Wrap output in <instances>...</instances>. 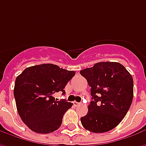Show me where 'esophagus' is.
<instances>
[{
	"mask_svg": "<svg viewBox=\"0 0 146 146\" xmlns=\"http://www.w3.org/2000/svg\"><path fill=\"white\" fill-rule=\"evenodd\" d=\"M73 105H74L75 106H80V105H81V103H80V102H73Z\"/></svg>",
	"mask_w": 146,
	"mask_h": 146,
	"instance_id": "34e87169",
	"label": "esophagus"
}]
</instances>
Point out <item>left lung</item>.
<instances>
[{
	"label": "left lung",
	"instance_id": "obj_1",
	"mask_svg": "<svg viewBox=\"0 0 146 146\" xmlns=\"http://www.w3.org/2000/svg\"><path fill=\"white\" fill-rule=\"evenodd\" d=\"M91 87L92 101L87 115L80 118L83 127L93 133L112 130L124 118L134 95L132 76L119 62H101L80 70Z\"/></svg>",
	"mask_w": 146,
	"mask_h": 146
}]
</instances>
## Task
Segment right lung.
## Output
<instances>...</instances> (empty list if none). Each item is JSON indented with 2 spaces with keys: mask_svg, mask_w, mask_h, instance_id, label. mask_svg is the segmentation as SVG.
I'll return each instance as SVG.
<instances>
[{
  "mask_svg": "<svg viewBox=\"0 0 146 146\" xmlns=\"http://www.w3.org/2000/svg\"><path fill=\"white\" fill-rule=\"evenodd\" d=\"M75 75L74 71L54 64L28 67L16 77L14 96L18 113L29 128L36 133L48 134L60 127L64 113L73 103L58 101L54 93L62 92Z\"/></svg>",
  "mask_w": 146,
  "mask_h": 146,
  "instance_id": "right-lung-1",
  "label": "right lung"
}]
</instances>
